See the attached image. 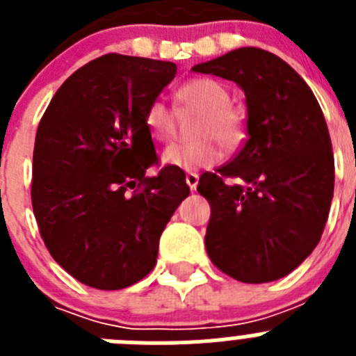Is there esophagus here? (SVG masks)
<instances>
[{
	"mask_svg": "<svg viewBox=\"0 0 356 356\" xmlns=\"http://www.w3.org/2000/svg\"><path fill=\"white\" fill-rule=\"evenodd\" d=\"M185 181H187V185L191 187V191H196L197 181H200V176H197L196 172H188V175L185 176Z\"/></svg>",
	"mask_w": 356,
	"mask_h": 356,
	"instance_id": "34e87169",
	"label": "esophagus"
}]
</instances>
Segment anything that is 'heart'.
<instances>
[{"label":"heart","instance_id":"b5f03b06","mask_svg":"<svg viewBox=\"0 0 356 356\" xmlns=\"http://www.w3.org/2000/svg\"><path fill=\"white\" fill-rule=\"evenodd\" d=\"M176 103L181 108L200 112L193 128L196 140L172 144L162 153V163L181 171H200L212 168L222 156L221 144L234 149L244 139V115L229 105V92L225 85L212 78H194L176 90ZM147 131L156 143H169L175 137V118L162 99H155L144 118Z\"/></svg>","mask_w":356,"mask_h":356}]
</instances>
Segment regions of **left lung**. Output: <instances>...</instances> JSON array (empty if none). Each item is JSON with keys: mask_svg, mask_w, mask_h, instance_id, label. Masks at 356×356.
<instances>
[{"mask_svg": "<svg viewBox=\"0 0 356 356\" xmlns=\"http://www.w3.org/2000/svg\"><path fill=\"white\" fill-rule=\"evenodd\" d=\"M193 71L235 81L248 108L242 149L197 184L212 209L207 253L244 284L284 278L317 246L332 205L335 168L323 110L307 81L266 49H234Z\"/></svg>", "mask_w": 356, "mask_h": 356, "instance_id": "obj_1", "label": "left lung"}]
</instances>
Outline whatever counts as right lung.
<instances>
[{"label":"right lung","instance_id":"add662e5","mask_svg":"<svg viewBox=\"0 0 356 356\" xmlns=\"http://www.w3.org/2000/svg\"><path fill=\"white\" fill-rule=\"evenodd\" d=\"M175 74L172 62L103 55L72 72L40 119L33 213L55 262L89 287L119 291L143 280L191 193L181 169L146 175L156 162L146 110Z\"/></svg>","mask_w":356,"mask_h":356}]
</instances>
